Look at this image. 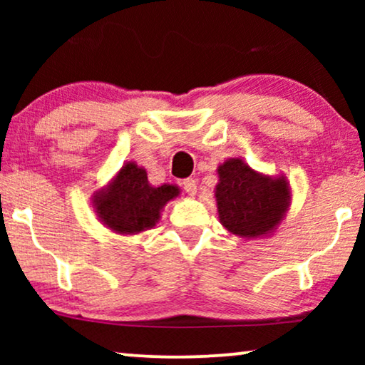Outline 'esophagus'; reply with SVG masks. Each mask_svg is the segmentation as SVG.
<instances>
[{
    "label": "esophagus",
    "mask_w": 365,
    "mask_h": 365,
    "mask_svg": "<svg viewBox=\"0 0 365 365\" xmlns=\"http://www.w3.org/2000/svg\"><path fill=\"white\" fill-rule=\"evenodd\" d=\"M182 187H184V191H186L189 196H194V194L197 192V182L194 181L192 178H189V179H184L182 181Z\"/></svg>",
    "instance_id": "esophagus-1"
}]
</instances>
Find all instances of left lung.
<instances>
[{"mask_svg":"<svg viewBox=\"0 0 365 365\" xmlns=\"http://www.w3.org/2000/svg\"><path fill=\"white\" fill-rule=\"evenodd\" d=\"M217 176L214 196L224 229L242 239L271 236L291 206L286 176L272 178L254 171L241 158L219 164Z\"/></svg>","mask_w":365,"mask_h":365,"instance_id":"8db88e82","label":"left lung"}]
</instances>
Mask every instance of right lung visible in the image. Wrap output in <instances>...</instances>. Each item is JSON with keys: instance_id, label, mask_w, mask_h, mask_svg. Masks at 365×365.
<instances>
[{"instance_id": "right-lung-1", "label": "right lung", "mask_w": 365, "mask_h": 365, "mask_svg": "<svg viewBox=\"0 0 365 365\" xmlns=\"http://www.w3.org/2000/svg\"><path fill=\"white\" fill-rule=\"evenodd\" d=\"M178 196V186H151L146 169L128 161L106 186L93 194V207L109 231L133 236L156 226L163 207Z\"/></svg>"}]
</instances>
